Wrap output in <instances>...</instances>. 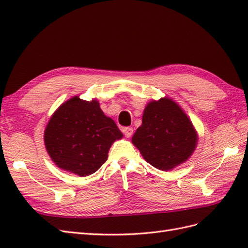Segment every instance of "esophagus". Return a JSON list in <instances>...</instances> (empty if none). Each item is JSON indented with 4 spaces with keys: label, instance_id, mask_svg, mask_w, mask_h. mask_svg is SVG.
Instances as JSON below:
<instances>
[{
    "label": "esophagus",
    "instance_id": "obj_1",
    "mask_svg": "<svg viewBox=\"0 0 248 248\" xmlns=\"http://www.w3.org/2000/svg\"><path fill=\"white\" fill-rule=\"evenodd\" d=\"M123 132H124L125 138L129 139L133 134V129L132 128H123Z\"/></svg>",
    "mask_w": 248,
    "mask_h": 248
}]
</instances>
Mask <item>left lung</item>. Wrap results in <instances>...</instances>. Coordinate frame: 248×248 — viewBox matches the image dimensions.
<instances>
[{
	"instance_id": "1",
	"label": "left lung",
	"mask_w": 248,
	"mask_h": 248,
	"mask_svg": "<svg viewBox=\"0 0 248 248\" xmlns=\"http://www.w3.org/2000/svg\"><path fill=\"white\" fill-rule=\"evenodd\" d=\"M197 141L198 134L191 119L168 97L147 103L141 125L132 136V144L144 160L163 171L186 162Z\"/></svg>"
}]
</instances>
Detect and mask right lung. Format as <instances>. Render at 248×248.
Returning <instances> with one entry per match:
<instances>
[{"mask_svg":"<svg viewBox=\"0 0 248 248\" xmlns=\"http://www.w3.org/2000/svg\"><path fill=\"white\" fill-rule=\"evenodd\" d=\"M123 136L115 121L100 108L97 99L86 101L75 96L52 114L44 140L57 167L86 177L103 165L110 146Z\"/></svg>","mask_w":248,"mask_h":248,"instance_id":"right-lung-1","label":"right lung"}]
</instances>
